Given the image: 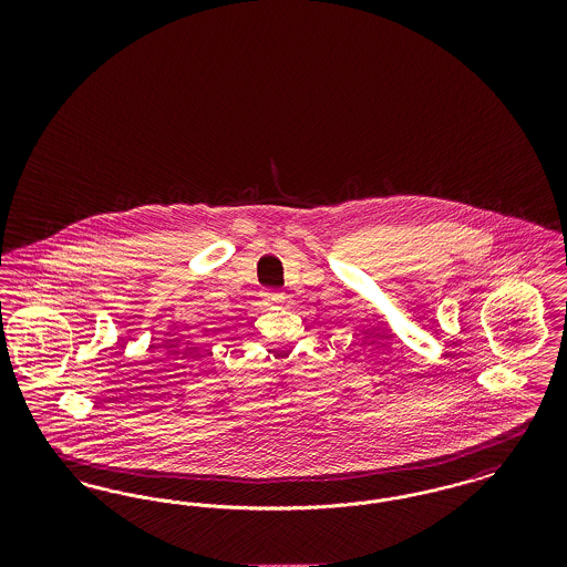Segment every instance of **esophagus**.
<instances>
[{
  "label": "esophagus",
  "instance_id": "34e87169",
  "mask_svg": "<svg viewBox=\"0 0 567 567\" xmlns=\"http://www.w3.org/2000/svg\"><path fill=\"white\" fill-rule=\"evenodd\" d=\"M282 299H285V296H282V293H278V291H266V293H264V301H266V303H270V306H278V303H282Z\"/></svg>",
  "mask_w": 567,
  "mask_h": 567
}]
</instances>
